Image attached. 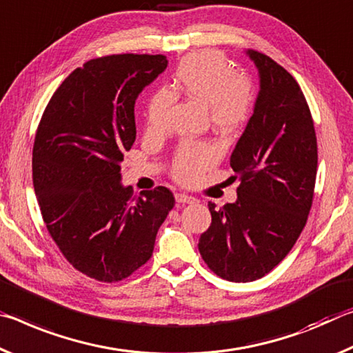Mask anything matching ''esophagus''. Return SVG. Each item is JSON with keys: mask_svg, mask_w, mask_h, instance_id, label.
Instances as JSON below:
<instances>
[{"mask_svg": "<svg viewBox=\"0 0 353 353\" xmlns=\"http://www.w3.org/2000/svg\"><path fill=\"white\" fill-rule=\"evenodd\" d=\"M175 199L178 203H188V205L199 203V199H195V197H192V195H188V194H176Z\"/></svg>", "mask_w": 353, "mask_h": 353, "instance_id": "esophagus-1", "label": "esophagus"}]
</instances>
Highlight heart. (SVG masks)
<instances>
[{
	"label": "heart",
	"mask_w": 353,
	"mask_h": 353,
	"mask_svg": "<svg viewBox=\"0 0 353 353\" xmlns=\"http://www.w3.org/2000/svg\"><path fill=\"white\" fill-rule=\"evenodd\" d=\"M173 97L205 105L214 130L225 137L238 136L255 111L252 81L234 72L227 57L217 51H197L184 57L172 74L169 92L159 90L150 98L145 128L150 134H164ZM221 152L212 142L189 141L178 148L170 175L181 184L199 183L217 164Z\"/></svg>",
	"instance_id": "1"
}]
</instances>
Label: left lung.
I'll use <instances>...</instances> for the list:
<instances>
[{
	"instance_id": "8db88e82",
	"label": "left lung",
	"mask_w": 353,
	"mask_h": 353,
	"mask_svg": "<svg viewBox=\"0 0 353 353\" xmlns=\"http://www.w3.org/2000/svg\"><path fill=\"white\" fill-rule=\"evenodd\" d=\"M261 90L230 165L239 178L238 201L217 210L199 250L223 280L261 279L296 244L313 205L317 139L313 117L292 74L269 56L248 50Z\"/></svg>"
}]
</instances>
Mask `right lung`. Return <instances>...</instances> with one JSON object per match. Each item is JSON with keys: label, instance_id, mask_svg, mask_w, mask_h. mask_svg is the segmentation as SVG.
<instances>
[{"label": "right lung", "instance_id": "add662e5", "mask_svg": "<svg viewBox=\"0 0 353 353\" xmlns=\"http://www.w3.org/2000/svg\"><path fill=\"white\" fill-rule=\"evenodd\" d=\"M165 67L163 54L90 59L62 81L37 126L32 183L46 230L63 258L97 281H122L142 268L175 206L164 186L134 197L120 184L136 141V98Z\"/></svg>", "mask_w": 353, "mask_h": 353}]
</instances>
